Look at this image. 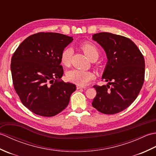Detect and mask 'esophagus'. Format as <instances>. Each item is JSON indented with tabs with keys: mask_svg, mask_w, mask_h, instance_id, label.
Listing matches in <instances>:
<instances>
[{
	"mask_svg": "<svg viewBox=\"0 0 156 156\" xmlns=\"http://www.w3.org/2000/svg\"><path fill=\"white\" fill-rule=\"evenodd\" d=\"M76 88H77V89H80V88H86V87H82V86L77 85V87H76Z\"/></svg>",
	"mask_w": 156,
	"mask_h": 156,
	"instance_id": "esophagus-1",
	"label": "esophagus"
}]
</instances>
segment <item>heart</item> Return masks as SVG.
<instances>
[{
	"label": "heart",
	"instance_id": "heart-1",
	"mask_svg": "<svg viewBox=\"0 0 156 156\" xmlns=\"http://www.w3.org/2000/svg\"><path fill=\"white\" fill-rule=\"evenodd\" d=\"M81 49L84 54L92 62L97 60L100 55L98 48L90 43H84L81 45ZM71 49L69 48L64 49L60 55L61 64L66 67H68L71 64ZM94 78V74L92 72L82 69H72L66 74V78L68 81L80 86L87 85Z\"/></svg>",
	"mask_w": 156,
	"mask_h": 156
}]
</instances>
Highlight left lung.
I'll return each mask as SVG.
<instances>
[{
    "label": "left lung",
    "mask_w": 156,
    "mask_h": 156,
    "mask_svg": "<svg viewBox=\"0 0 156 156\" xmlns=\"http://www.w3.org/2000/svg\"><path fill=\"white\" fill-rule=\"evenodd\" d=\"M107 54L108 62L102 78L108 82L94 85L97 96L92 105L104 114L118 113L129 107L140 93L145 76V60L130 39L111 33L92 35Z\"/></svg>",
    "instance_id": "obj_1"
}]
</instances>
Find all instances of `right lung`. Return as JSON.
I'll list each match as a JSON object with an SVG mask.
<instances>
[{
    "label": "right lung",
    "instance_id": "1",
    "mask_svg": "<svg viewBox=\"0 0 156 156\" xmlns=\"http://www.w3.org/2000/svg\"><path fill=\"white\" fill-rule=\"evenodd\" d=\"M73 41L58 33H38L26 38L11 58L15 90L23 105L34 113L53 117L67 107L76 85L60 80V55Z\"/></svg>",
    "mask_w": 156,
    "mask_h": 156
}]
</instances>
